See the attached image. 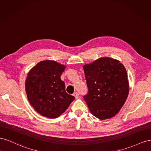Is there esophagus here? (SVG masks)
Wrapping results in <instances>:
<instances>
[{"label":"esophagus","instance_id":"esophagus-1","mask_svg":"<svg viewBox=\"0 0 151 151\" xmlns=\"http://www.w3.org/2000/svg\"><path fill=\"white\" fill-rule=\"evenodd\" d=\"M73 96H74L75 97V98L76 99H77V98H78V97H79V93H78V92H75L74 93H73Z\"/></svg>","mask_w":151,"mask_h":151}]
</instances>
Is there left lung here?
I'll return each instance as SVG.
<instances>
[{
  "label": "left lung",
  "mask_w": 151,
  "mask_h": 151,
  "mask_svg": "<svg viewBox=\"0 0 151 151\" xmlns=\"http://www.w3.org/2000/svg\"><path fill=\"white\" fill-rule=\"evenodd\" d=\"M88 93L83 96L90 111L101 119L113 118L129 92L127 71L118 60L101 58L83 66Z\"/></svg>",
  "instance_id": "1"
}]
</instances>
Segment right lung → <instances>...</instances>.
Returning <instances> with one entry per match:
<instances>
[{
    "instance_id": "obj_1",
    "label": "right lung",
    "mask_w": 151,
    "mask_h": 151,
    "mask_svg": "<svg viewBox=\"0 0 151 151\" xmlns=\"http://www.w3.org/2000/svg\"><path fill=\"white\" fill-rule=\"evenodd\" d=\"M65 68L54 61H43L29 71L26 79L25 89L29 103L45 117H58L75 99L66 93L65 83L61 79Z\"/></svg>"
}]
</instances>
